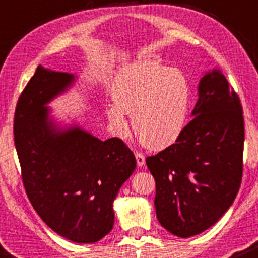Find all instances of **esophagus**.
<instances>
[{"instance_id":"34e87169","label":"esophagus","mask_w":258,"mask_h":258,"mask_svg":"<svg viewBox=\"0 0 258 258\" xmlns=\"http://www.w3.org/2000/svg\"><path fill=\"white\" fill-rule=\"evenodd\" d=\"M135 156H136V161L139 166H144L145 165V156L141 152H135Z\"/></svg>"}]
</instances>
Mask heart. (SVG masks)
Listing matches in <instances>:
<instances>
[{
    "label": "heart",
    "instance_id": "obj_1",
    "mask_svg": "<svg viewBox=\"0 0 258 258\" xmlns=\"http://www.w3.org/2000/svg\"><path fill=\"white\" fill-rule=\"evenodd\" d=\"M106 116L118 136L128 134L126 113L141 144L154 150L174 144L186 127L192 92L179 69L151 59L132 61L117 72Z\"/></svg>",
    "mask_w": 258,
    "mask_h": 258
}]
</instances>
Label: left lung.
<instances>
[{
	"mask_svg": "<svg viewBox=\"0 0 258 258\" xmlns=\"http://www.w3.org/2000/svg\"><path fill=\"white\" fill-rule=\"evenodd\" d=\"M192 119L181 136L146 159L156 182L160 224L187 238L216 224L238 192L243 172L244 119L238 94L221 71L199 82Z\"/></svg>",
	"mask_w": 258,
	"mask_h": 258,
	"instance_id": "1",
	"label": "left lung"
}]
</instances>
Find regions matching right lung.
<instances>
[{"mask_svg":"<svg viewBox=\"0 0 258 258\" xmlns=\"http://www.w3.org/2000/svg\"><path fill=\"white\" fill-rule=\"evenodd\" d=\"M73 74L37 67L22 91L14 139L27 198L47 227L77 243H94L113 228V201L136 167L121 139L101 141L81 127L57 128L45 104Z\"/></svg>","mask_w":258,"mask_h":258,"instance_id":"1","label":"right lung"}]
</instances>
